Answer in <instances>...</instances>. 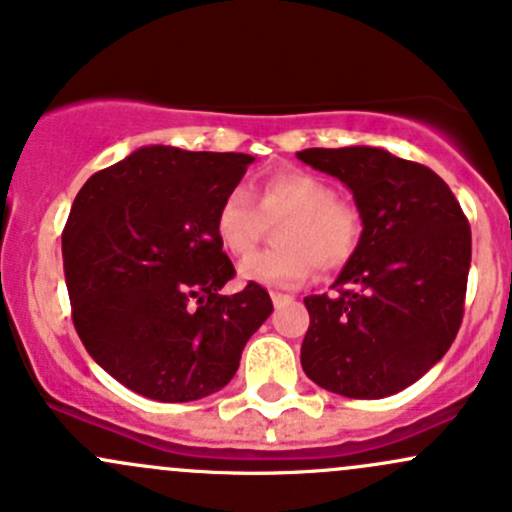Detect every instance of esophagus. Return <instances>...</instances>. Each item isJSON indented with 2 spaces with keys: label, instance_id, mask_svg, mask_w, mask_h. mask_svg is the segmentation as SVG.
<instances>
[{
  "label": "esophagus",
  "instance_id": "obj_1",
  "mask_svg": "<svg viewBox=\"0 0 512 512\" xmlns=\"http://www.w3.org/2000/svg\"><path fill=\"white\" fill-rule=\"evenodd\" d=\"M272 302H275V307H282V304L292 302V297H289V294H282V292H272Z\"/></svg>",
  "mask_w": 512,
  "mask_h": 512
}]
</instances>
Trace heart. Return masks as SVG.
<instances>
[{"label":"heart","mask_w":512,"mask_h":512,"mask_svg":"<svg viewBox=\"0 0 512 512\" xmlns=\"http://www.w3.org/2000/svg\"><path fill=\"white\" fill-rule=\"evenodd\" d=\"M282 219L281 224L279 220ZM279 222L281 247L240 262V277L272 287H297L319 267L337 272L349 265L364 235V218L352 200L307 170H277L257 188V203L235 188L215 210V237L230 255L245 257Z\"/></svg>","instance_id":"1"}]
</instances>
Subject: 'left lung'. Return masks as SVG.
Segmentation results:
<instances>
[{
    "label": "left lung",
    "mask_w": 512,
    "mask_h": 512,
    "mask_svg": "<svg viewBox=\"0 0 512 512\" xmlns=\"http://www.w3.org/2000/svg\"><path fill=\"white\" fill-rule=\"evenodd\" d=\"M297 158L349 185L364 218L334 294L304 297L302 369L349 399H384L451 349L466 309L471 225L441 175L381 148H307Z\"/></svg>",
    "instance_id": "obj_1"
}]
</instances>
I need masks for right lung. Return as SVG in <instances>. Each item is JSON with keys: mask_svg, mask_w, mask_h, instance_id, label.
I'll use <instances>...</instances> for the list:
<instances>
[{"mask_svg": "<svg viewBox=\"0 0 512 512\" xmlns=\"http://www.w3.org/2000/svg\"><path fill=\"white\" fill-rule=\"evenodd\" d=\"M252 156L148 146L86 180L61 232L71 319L98 366L153 401L223 389L247 339L272 314L235 277L215 210Z\"/></svg>", "mask_w": 512, "mask_h": 512, "instance_id": "add662e5", "label": "right lung"}]
</instances>
